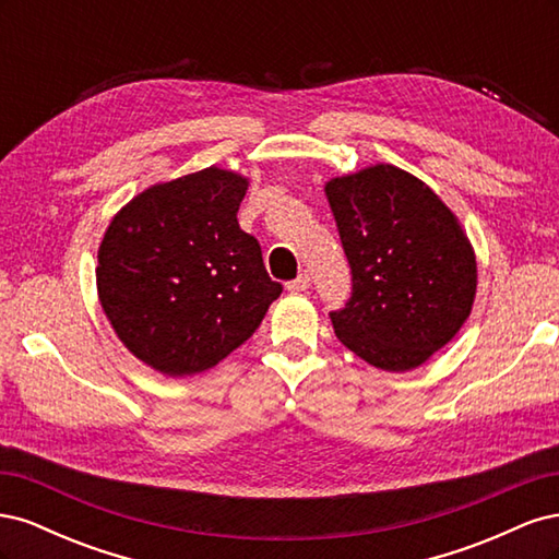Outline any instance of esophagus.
<instances>
[{
  "label": "esophagus",
  "mask_w": 559,
  "mask_h": 559,
  "mask_svg": "<svg viewBox=\"0 0 559 559\" xmlns=\"http://www.w3.org/2000/svg\"><path fill=\"white\" fill-rule=\"evenodd\" d=\"M286 289H289V292H306V289H310V275L308 273H300L294 282L286 284Z\"/></svg>",
  "instance_id": "1"
}]
</instances>
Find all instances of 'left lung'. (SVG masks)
Segmentation results:
<instances>
[{"label": "left lung", "mask_w": 559, "mask_h": 559, "mask_svg": "<svg viewBox=\"0 0 559 559\" xmlns=\"http://www.w3.org/2000/svg\"><path fill=\"white\" fill-rule=\"evenodd\" d=\"M352 267V298L331 312L347 349L382 370H413L448 345L476 298V253L445 202L396 165L326 181Z\"/></svg>", "instance_id": "1"}]
</instances>
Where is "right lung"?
I'll return each mask as SVG.
<instances>
[{
    "instance_id": "1",
    "label": "right lung",
    "mask_w": 559,
    "mask_h": 559,
    "mask_svg": "<svg viewBox=\"0 0 559 559\" xmlns=\"http://www.w3.org/2000/svg\"><path fill=\"white\" fill-rule=\"evenodd\" d=\"M249 181L222 167L156 183L118 212L97 251V296L121 343L163 376L238 349L280 294L238 224Z\"/></svg>"
}]
</instances>
